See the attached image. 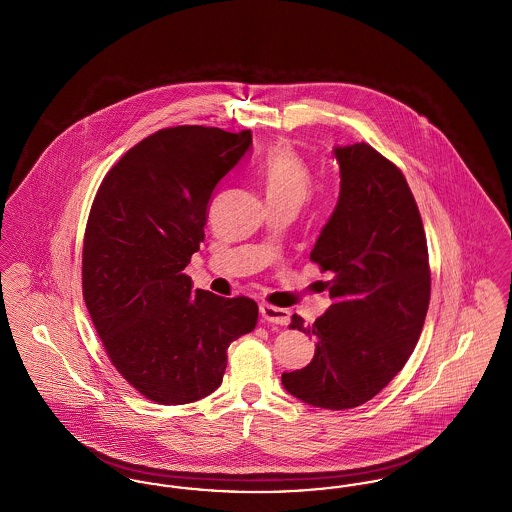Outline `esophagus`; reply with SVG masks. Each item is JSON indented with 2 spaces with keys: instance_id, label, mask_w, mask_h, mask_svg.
Here are the masks:
<instances>
[{
  "instance_id": "34e87169",
  "label": "esophagus",
  "mask_w": 512,
  "mask_h": 512,
  "mask_svg": "<svg viewBox=\"0 0 512 512\" xmlns=\"http://www.w3.org/2000/svg\"><path fill=\"white\" fill-rule=\"evenodd\" d=\"M261 311V317L268 324H280V326H286L290 322V311L288 309H280V307H272V305H261L259 307Z\"/></svg>"
}]
</instances>
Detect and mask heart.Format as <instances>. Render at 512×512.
<instances>
[{
  "label": "heart",
  "mask_w": 512,
  "mask_h": 512,
  "mask_svg": "<svg viewBox=\"0 0 512 512\" xmlns=\"http://www.w3.org/2000/svg\"><path fill=\"white\" fill-rule=\"evenodd\" d=\"M259 180L268 203L301 205L311 195L313 176L290 144L270 147L259 165Z\"/></svg>",
  "instance_id": "b5f03b06"
}]
</instances>
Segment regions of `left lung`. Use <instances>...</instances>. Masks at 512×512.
<instances>
[{
  "mask_svg": "<svg viewBox=\"0 0 512 512\" xmlns=\"http://www.w3.org/2000/svg\"><path fill=\"white\" fill-rule=\"evenodd\" d=\"M340 197L320 230L311 261L334 278L332 305L305 326L315 357L284 372L282 386L299 401L343 411L384 390L420 338L430 303L428 245L411 188L393 163L368 144L336 146Z\"/></svg>",
  "mask_w": 512,
  "mask_h": 512,
  "instance_id": "8db88e82",
  "label": "left lung"
}]
</instances>
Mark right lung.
<instances>
[{
  "label": "right lung",
  "instance_id": "1",
  "mask_svg": "<svg viewBox=\"0 0 512 512\" xmlns=\"http://www.w3.org/2000/svg\"><path fill=\"white\" fill-rule=\"evenodd\" d=\"M251 144V130H159L122 155L94 199L84 301L111 363L155 403H194L217 390L228 345L257 324L253 299L194 290L184 274L205 240L211 195Z\"/></svg>",
  "mask_w": 512,
  "mask_h": 512
}]
</instances>
